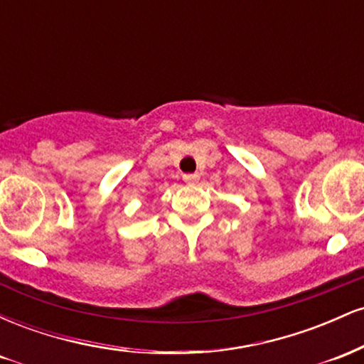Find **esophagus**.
<instances>
[{
    "mask_svg": "<svg viewBox=\"0 0 364 364\" xmlns=\"http://www.w3.org/2000/svg\"><path fill=\"white\" fill-rule=\"evenodd\" d=\"M183 179H185V183H188V185H195V183H198L200 176L198 174H183Z\"/></svg>",
    "mask_w": 364,
    "mask_h": 364,
    "instance_id": "esophagus-1",
    "label": "esophagus"
}]
</instances>
